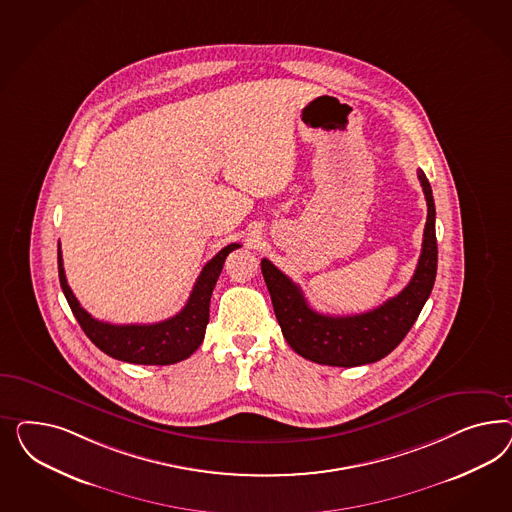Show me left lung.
Instances as JSON below:
<instances>
[{"mask_svg":"<svg viewBox=\"0 0 512 512\" xmlns=\"http://www.w3.org/2000/svg\"><path fill=\"white\" fill-rule=\"evenodd\" d=\"M417 174L428 204L419 264L402 293L379 308L343 317L311 310L296 283L268 259L261 261L263 278L283 338L300 357L340 368L370 364L394 351L415 325L420 310L434 289L437 274L434 195L426 174L420 169Z\"/></svg>","mask_w":512,"mask_h":512,"instance_id":"8db88e82","label":"left lung"}]
</instances>
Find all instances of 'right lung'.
Returning a JSON list of instances; mask_svg holds the SVG:
<instances>
[{
  "label": "right lung",
  "mask_w": 512,
  "mask_h": 512,
  "mask_svg": "<svg viewBox=\"0 0 512 512\" xmlns=\"http://www.w3.org/2000/svg\"><path fill=\"white\" fill-rule=\"evenodd\" d=\"M240 248V244H229L221 249L212 261L202 268L186 306L171 319H165L154 325H110L93 319L88 311L80 306L77 296L67 285L63 270L62 249L58 248V274L63 295L69 302V308L77 317L78 325L84 334L109 357L131 362V364H150L167 366L191 357L202 340L206 325L210 319V298L216 287L217 278L223 270L227 255Z\"/></svg>",
  "instance_id": "obj_1"
}]
</instances>
